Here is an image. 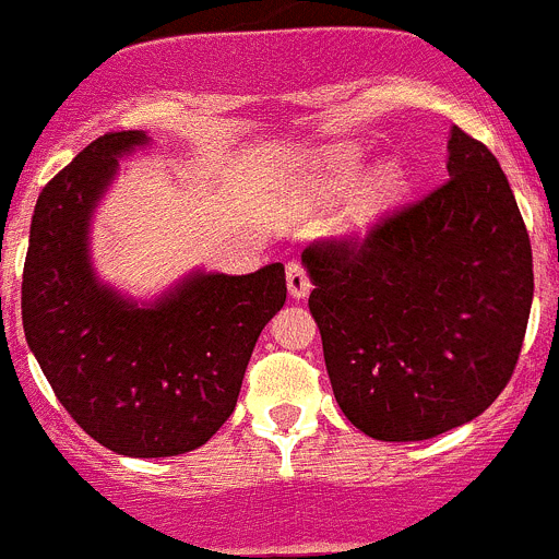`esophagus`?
<instances>
[{"mask_svg":"<svg viewBox=\"0 0 559 559\" xmlns=\"http://www.w3.org/2000/svg\"><path fill=\"white\" fill-rule=\"evenodd\" d=\"M286 286H289V295L295 300H300L309 295V289H311L309 273H306V267L300 264L298 259H292L289 264H286Z\"/></svg>","mask_w":559,"mask_h":559,"instance_id":"obj_1","label":"esophagus"}]
</instances>
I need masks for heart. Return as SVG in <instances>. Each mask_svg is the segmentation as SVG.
<instances>
[{
    "mask_svg": "<svg viewBox=\"0 0 559 559\" xmlns=\"http://www.w3.org/2000/svg\"><path fill=\"white\" fill-rule=\"evenodd\" d=\"M361 169V150L354 144H342V147L329 150L323 158L317 160L309 175V189L317 198H329V194L342 192L356 173ZM401 186H404V173L399 164H381L373 173V178L367 180V186L356 194L354 205H350V223L354 228H367L390 209V203L399 198Z\"/></svg>",
    "mask_w": 559,
    "mask_h": 559,
    "instance_id": "heart-1",
    "label": "heart"
}]
</instances>
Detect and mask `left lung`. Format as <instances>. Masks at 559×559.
<instances>
[{
    "instance_id": "left-lung-1",
    "label": "left lung",
    "mask_w": 559,
    "mask_h": 559,
    "mask_svg": "<svg viewBox=\"0 0 559 559\" xmlns=\"http://www.w3.org/2000/svg\"><path fill=\"white\" fill-rule=\"evenodd\" d=\"M445 169L365 239L304 250L331 390L373 440H429L479 417L524 345L535 275L507 175L460 128Z\"/></svg>"
}]
</instances>
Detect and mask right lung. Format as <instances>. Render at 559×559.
<instances>
[{"instance_id":"add662e5","label":"right lung","mask_w":559,"mask_h":559,"mask_svg":"<svg viewBox=\"0 0 559 559\" xmlns=\"http://www.w3.org/2000/svg\"><path fill=\"white\" fill-rule=\"evenodd\" d=\"M144 130L105 133L41 189L24 259L29 350L85 435L124 456L200 449L234 412L261 329L286 300L284 264L194 270L153 304L99 284L88 230L119 158Z\"/></svg>"}]
</instances>
